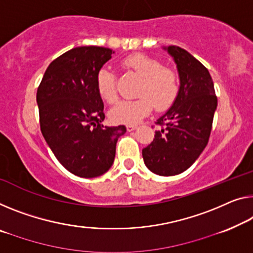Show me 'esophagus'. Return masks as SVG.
Segmentation results:
<instances>
[{"label": "esophagus", "mask_w": 253, "mask_h": 253, "mask_svg": "<svg viewBox=\"0 0 253 253\" xmlns=\"http://www.w3.org/2000/svg\"><path fill=\"white\" fill-rule=\"evenodd\" d=\"M135 129H137V126H134V124H127V126H126V130L129 132L133 131Z\"/></svg>", "instance_id": "34e87169"}]
</instances>
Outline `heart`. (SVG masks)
Masks as SVG:
<instances>
[{
    "instance_id": "1",
    "label": "heart",
    "mask_w": 253,
    "mask_h": 253,
    "mask_svg": "<svg viewBox=\"0 0 253 253\" xmlns=\"http://www.w3.org/2000/svg\"><path fill=\"white\" fill-rule=\"evenodd\" d=\"M121 67L126 71L141 77L137 88V99L122 100L112 108L110 116L115 123H137L153 108L165 111L177 98L181 89L178 73L172 68L164 67L157 59L145 54H132L121 61ZM115 73L103 67L96 75V89L100 98L108 104L118 100Z\"/></svg>"
}]
</instances>
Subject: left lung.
I'll return each instance as SVG.
<instances>
[{"label":"left lung","mask_w":253,"mask_h":253,"mask_svg":"<svg viewBox=\"0 0 253 253\" xmlns=\"http://www.w3.org/2000/svg\"><path fill=\"white\" fill-rule=\"evenodd\" d=\"M177 64L181 89L177 98L155 124V138L142 149L146 166L162 176L184 172L200 156L211 137L217 107L213 83L208 69L181 47L169 46Z\"/></svg>","instance_id":"left-lung-1"}]
</instances>
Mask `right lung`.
<instances>
[{
	"label": "right lung",
	"mask_w": 253,
	"mask_h": 253,
	"mask_svg": "<svg viewBox=\"0 0 253 253\" xmlns=\"http://www.w3.org/2000/svg\"><path fill=\"white\" fill-rule=\"evenodd\" d=\"M112 49L81 46L62 54L46 69L37 89L42 137L62 165L80 177H96L114 162L126 126H104V104L96 75Z\"/></svg>",
	"instance_id": "obj_1"
}]
</instances>
